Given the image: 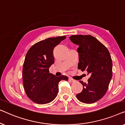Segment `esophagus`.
<instances>
[{
    "label": "esophagus",
    "instance_id": "obj_1",
    "mask_svg": "<svg viewBox=\"0 0 125 125\" xmlns=\"http://www.w3.org/2000/svg\"><path fill=\"white\" fill-rule=\"evenodd\" d=\"M68 80H69L70 82H75V80L73 79H72L71 78H68Z\"/></svg>",
    "mask_w": 125,
    "mask_h": 125
}]
</instances>
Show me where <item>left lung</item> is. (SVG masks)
I'll return each instance as SVG.
<instances>
[{"instance_id":"left-lung-1","label":"left lung","mask_w":125,"mask_h":125,"mask_svg":"<svg viewBox=\"0 0 125 125\" xmlns=\"http://www.w3.org/2000/svg\"><path fill=\"white\" fill-rule=\"evenodd\" d=\"M70 39L79 45L78 69L90 75L88 82L79 81L83 88L76 97L83 103H95L106 94L112 79L113 64L109 52L91 35H73Z\"/></svg>"}]
</instances>
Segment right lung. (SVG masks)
<instances>
[{
  "label": "right lung",
  "mask_w": 125,
  "mask_h": 125,
  "mask_svg": "<svg viewBox=\"0 0 125 125\" xmlns=\"http://www.w3.org/2000/svg\"><path fill=\"white\" fill-rule=\"evenodd\" d=\"M66 36L49 38L33 45L26 54L22 68L24 89L28 97L38 104L52 102L57 97L61 80H67L66 76L58 77L49 73L54 62V47Z\"/></svg>",
  "instance_id": "obj_1"
}]
</instances>
